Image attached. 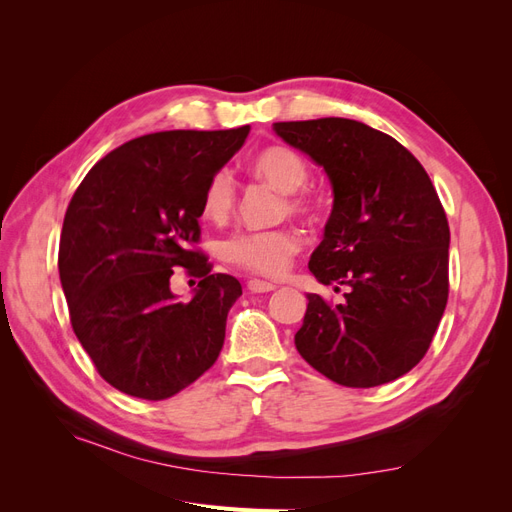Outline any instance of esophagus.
<instances>
[{"mask_svg":"<svg viewBox=\"0 0 512 512\" xmlns=\"http://www.w3.org/2000/svg\"><path fill=\"white\" fill-rule=\"evenodd\" d=\"M247 290L254 292V294H258V292H271V290H275V284L262 282V280H250V282H247Z\"/></svg>","mask_w":512,"mask_h":512,"instance_id":"esophagus-1","label":"esophagus"}]
</instances>
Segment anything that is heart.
<instances>
[{
    "label": "heart",
    "mask_w": 512,
    "mask_h": 512,
    "mask_svg": "<svg viewBox=\"0 0 512 512\" xmlns=\"http://www.w3.org/2000/svg\"><path fill=\"white\" fill-rule=\"evenodd\" d=\"M252 175L267 181L271 188L286 194V209L294 213H305L312 209V200L299 192L307 177L309 168L297 151L290 147H267L258 151L250 162ZM237 190L235 179L228 170L215 173L203 192L200 211L209 222L220 224L235 209ZM301 250V239L294 230L275 228L258 232H241L224 243V258L232 265L262 277H280L286 273L292 256Z\"/></svg>",
    "instance_id": "heart-1"
}]
</instances>
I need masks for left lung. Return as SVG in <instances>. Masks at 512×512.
<instances>
[{
	"label": "left lung",
	"mask_w": 512,
	"mask_h": 512,
	"mask_svg": "<svg viewBox=\"0 0 512 512\" xmlns=\"http://www.w3.org/2000/svg\"><path fill=\"white\" fill-rule=\"evenodd\" d=\"M273 130L329 177L333 209L309 271L350 288L335 307L307 294L294 346L350 389L393 382L425 356L448 299L451 232L436 188L404 145L361 121H280Z\"/></svg>",
	"instance_id": "left-lung-1"
}]
</instances>
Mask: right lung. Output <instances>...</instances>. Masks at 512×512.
I'll use <instances>...</instances> for the list:
<instances>
[{
	"instance_id": "add662e5",
	"label": "right lung",
	"mask_w": 512,
	"mask_h": 512,
	"mask_svg": "<svg viewBox=\"0 0 512 512\" xmlns=\"http://www.w3.org/2000/svg\"><path fill=\"white\" fill-rule=\"evenodd\" d=\"M247 134L250 126L138 136L91 168L70 200L61 288L81 346L121 393L173 397L218 361L241 284L211 273L190 245L200 237L207 181ZM177 268L201 277L190 302L169 290Z\"/></svg>"
}]
</instances>
